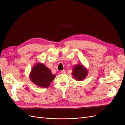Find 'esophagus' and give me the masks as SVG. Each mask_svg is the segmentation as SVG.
<instances>
[{
	"instance_id": "1",
	"label": "esophagus",
	"mask_w": 125,
	"mask_h": 125,
	"mask_svg": "<svg viewBox=\"0 0 125 125\" xmlns=\"http://www.w3.org/2000/svg\"><path fill=\"white\" fill-rule=\"evenodd\" d=\"M61 73H62V74H65L66 73V71L65 70H63L61 71Z\"/></svg>"
}]
</instances>
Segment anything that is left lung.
Here are the masks:
<instances>
[{"label": "left lung", "instance_id": "obj_1", "mask_svg": "<svg viewBox=\"0 0 125 125\" xmlns=\"http://www.w3.org/2000/svg\"><path fill=\"white\" fill-rule=\"evenodd\" d=\"M88 70L82 63L74 65L72 69V75L74 79L78 81L83 80L88 75Z\"/></svg>", "mask_w": 125, "mask_h": 125}]
</instances>
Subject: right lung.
Segmentation results:
<instances>
[{"instance_id": "obj_1", "label": "right lung", "mask_w": 125, "mask_h": 125, "mask_svg": "<svg viewBox=\"0 0 125 125\" xmlns=\"http://www.w3.org/2000/svg\"><path fill=\"white\" fill-rule=\"evenodd\" d=\"M55 75L44 63H36L29 74L31 81L39 87L48 88L54 79Z\"/></svg>"}]
</instances>
